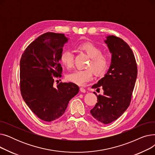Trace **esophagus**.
Wrapping results in <instances>:
<instances>
[{
    "instance_id": "obj_1",
    "label": "esophagus",
    "mask_w": 155,
    "mask_h": 155,
    "mask_svg": "<svg viewBox=\"0 0 155 155\" xmlns=\"http://www.w3.org/2000/svg\"><path fill=\"white\" fill-rule=\"evenodd\" d=\"M80 91L82 92H83V93H85V92H86V91H85V89L84 88H83V87H80Z\"/></svg>"
}]
</instances>
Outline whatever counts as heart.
<instances>
[{
  "label": "heart",
  "mask_w": 155,
  "mask_h": 155,
  "mask_svg": "<svg viewBox=\"0 0 155 155\" xmlns=\"http://www.w3.org/2000/svg\"><path fill=\"white\" fill-rule=\"evenodd\" d=\"M78 49L85 52L91 58L85 70H77L67 75V79L70 82L78 85H84L92 77L93 73L97 76L102 75L106 71L109 64V57L103 53L101 49L94 44L86 42L78 46ZM61 62L68 68H71L73 65V54L70 50L64 51L60 57Z\"/></svg>",
  "instance_id": "1"
}]
</instances>
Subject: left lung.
I'll use <instances>...</instances> for the list:
<instances>
[{
	"label": "left lung",
	"instance_id": "obj_1",
	"mask_svg": "<svg viewBox=\"0 0 155 155\" xmlns=\"http://www.w3.org/2000/svg\"><path fill=\"white\" fill-rule=\"evenodd\" d=\"M105 43L112 53L110 66L105 76L92 88L99 89L103 95H97V103L91 109L92 116L105 124L118 119L129 107L137 74L134 53L120 38L108 36Z\"/></svg>",
	"mask_w": 155,
	"mask_h": 155
}]
</instances>
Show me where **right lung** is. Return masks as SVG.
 I'll list each match as a JSON object with an SVG mask.
<instances>
[{"label": "right lung", "instance_id": "add662e5", "mask_svg": "<svg viewBox=\"0 0 155 155\" xmlns=\"http://www.w3.org/2000/svg\"><path fill=\"white\" fill-rule=\"evenodd\" d=\"M67 41L63 34L46 32L26 48L20 60L21 95L31 111L46 122L60 117L79 91L72 82L53 85L55 78L61 77L59 61Z\"/></svg>", "mask_w": 155, "mask_h": 155}]
</instances>
